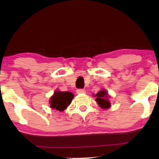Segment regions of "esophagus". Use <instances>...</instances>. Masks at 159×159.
Here are the masks:
<instances>
[{
	"mask_svg": "<svg viewBox=\"0 0 159 159\" xmlns=\"http://www.w3.org/2000/svg\"><path fill=\"white\" fill-rule=\"evenodd\" d=\"M77 93H78V94H82V93H85V90H83V89H77Z\"/></svg>",
	"mask_w": 159,
	"mask_h": 159,
	"instance_id": "34e87169",
	"label": "esophagus"
}]
</instances>
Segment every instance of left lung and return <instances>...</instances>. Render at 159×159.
<instances>
[{"instance_id": "obj_1", "label": "left lung", "mask_w": 159, "mask_h": 159, "mask_svg": "<svg viewBox=\"0 0 159 159\" xmlns=\"http://www.w3.org/2000/svg\"><path fill=\"white\" fill-rule=\"evenodd\" d=\"M95 101L98 106L102 108H108L111 106L110 101H108V94L106 90H101L95 95Z\"/></svg>"}]
</instances>
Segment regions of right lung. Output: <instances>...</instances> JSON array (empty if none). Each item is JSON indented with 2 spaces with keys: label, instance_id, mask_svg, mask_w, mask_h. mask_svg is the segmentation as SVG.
Here are the masks:
<instances>
[{
  "label": "right lung",
  "instance_id": "obj_1",
  "mask_svg": "<svg viewBox=\"0 0 159 159\" xmlns=\"http://www.w3.org/2000/svg\"><path fill=\"white\" fill-rule=\"evenodd\" d=\"M73 98L74 95L71 92L56 90L50 98V106L53 109L63 111L71 103Z\"/></svg>",
  "mask_w": 159,
  "mask_h": 159
}]
</instances>
